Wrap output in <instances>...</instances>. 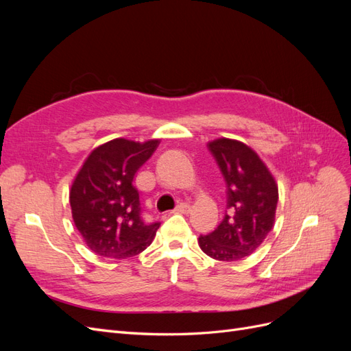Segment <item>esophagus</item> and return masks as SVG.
<instances>
[{
  "mask_svg": "<svg viewBox=\"0 0 351 351\" xmlns=\"http://www.w3.org/2000/svg\"><path fill=\"white\" fill-rule=\"evenodd\" d=\"M190 210V205L189 204H180V205H177V208L174 209V212L176 214H187V212Z\"/></svg>",
  "mask_w": 351,
  "mask_h": 351,
  "instance_id": "1",
  "label": "esophagus"
}]
</instances>
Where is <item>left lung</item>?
<instances>
[{
	"label": "left lung",
	"instance_id": "obj_1",
	"mask_svg": "<svg viewBox=\"0 0 351 351\" xmlns=\"http://www.w3.org/2000/svg\"><path fill=\"white\" fill-rule=\"evenodd\" d=\"M227 184V210L219 226L197 243L217 261H240L256 250L275 222L278 184L250 146L219 139L208 143Z\"/></svg>",
	"mask_w": 351,
	"mask_h": 351
}]
</instances>
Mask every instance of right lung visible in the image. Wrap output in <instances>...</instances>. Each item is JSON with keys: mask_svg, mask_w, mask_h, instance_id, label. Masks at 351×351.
I'll use <instances>...</instances> for the list:
<instances>
[{"mask_svg": "<svg viewBox=\"0 0 351 351\" xmlns=\"http://www.w3.org/2000/svg\"><path fill=\"white\" fill-rule=\"evenodd\" d=\"M159 139L119 137L95 147L70 189L74 226L98 256L125 259L152 243L159 222H145L134 174L152 156Z\"/></svg>", "mask_w": 351, "mask_h": 351, "instance_id": "right-lung-1", "label": "right lung"}]
</instances>
